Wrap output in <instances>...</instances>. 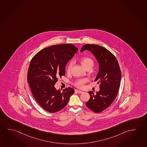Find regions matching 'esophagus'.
<instances>
[{
    "label": "esophagus",
    "mask_w": 147,
    "mask_h": 147,
    "mask_svg": "<svg viewBox=\"0 0 147 147\" xmlns=\"http://www.w3.org/2000/svg\"><path fill=\"white\" fill-rule=\"evenodd\" d=\"M75 91L78 93H82L83 92V91L79 90H77V89H76V90H75Z\"/></svg>",
    "instance_id": "1"
}]
</instances>
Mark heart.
Segmentation results:
<instances>
[{"instance_id":"1","label":"heart","mask_w":147,"mask_h":147,"mask_svg":"<svg viewBox=\"0 0 147 147\" xmlns=\"http://www.w3.org/2000/svg\"><path fill=\"white\" fill-rule=\"evenodd\" d=\"M81 64L82 66L84 67L85 69L88 67H92L93 65V61L91 59L88 58V57H84L81 59ZM73 65V62L72 61L68 63L67 68H66V71L67 72H69L71 70V68L72 67ZM87 82V80L85 79H80L77 80L75 82V85L76 86L79 88H82L84 86V84Z\"/></svg>"}]
</instances>
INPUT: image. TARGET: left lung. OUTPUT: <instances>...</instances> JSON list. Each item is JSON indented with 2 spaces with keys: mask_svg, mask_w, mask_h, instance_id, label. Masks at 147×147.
<instances>
[{
  "mask_svg": "<svg viewBox=\"0 0 147 147\" xmlns=\"http://www.w3.org/2000/svg\"><path fill=\"white\" fill-rule=\"evenodd\" d=\"M85 50L91 51L98 61L99 70L94 81L100 83V90L89 91V100L87 107L93 112L99 113L109 107L114 101L119 91L121 80V71L117 58L104 47L87 44L83 46L81 52Z\"/></svg>",
  "mask_w": 147,
  "mask_h": 147,
  "instance_id": "1",
  "label": "left lung"
}]
</instances>
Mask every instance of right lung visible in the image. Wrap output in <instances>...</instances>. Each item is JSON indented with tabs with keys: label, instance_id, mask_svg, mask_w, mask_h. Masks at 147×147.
<instances>
[{
	"label": "right lung",
	"instance_id": "add662e5",
	"mask_svg": "<svg viewBox=\"0 0 147 147\" xmlns=\"http://www.w3.org/2000/svg\"><path fill=\"white\" fill-rule=\"evenodd\" d=\"M78 50L71 44L54 45L41 50L30 61L28 82L35 100L47 112L63 109L75 92L71 87L57 90L54 85L65 75L66 65Z\"/></svg>",
	"mask_w": 147,
	"mask_h": 147
}]
</instances>
